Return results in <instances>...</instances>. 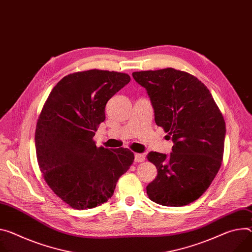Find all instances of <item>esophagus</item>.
Returning <instances> with one entry per match:
<instances>
[{
    "label": "esophagus",
    "instance_id": "34e87169",
    "mask_svg": "<svg viewBox=\"0 0 252 252\" xmlns=\"http://www.w3.org/2000/svg\"><path fill=\"white\" fill-rule=\"evenodd\" d=\"M145 154H134V162L135 163H140L145 161Z\"/></svg>",
    "mask_w": 252,
    "mask_h": 252
}]
</instances>
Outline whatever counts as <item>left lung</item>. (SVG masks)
Instances as JSON below:
<instances>
[{"mask_svg":"<svg viewBox=\"0 0 252 252\" xmlns=\"http://www.w3.org/2000/svg\"><path fill=\"white\" fill-rule=\"evenodd\" d=\"M146 88L157 126L174 146L167 156L157 152L148 159L158 170L147 186L149 198L159 205H188L209 188L223 158L225 122L209 89L197 77L166 68L132 73Z\"/></svg>","mask_w":252,"mask_h":252,"instance_id":"8db88e82","label":"left lung"}]
</instances>
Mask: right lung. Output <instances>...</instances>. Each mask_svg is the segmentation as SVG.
I'll return each mask as SVG.
<instances>
[{"instance_id": "obj_1", "label": "right lung", "mask_w": 252, "mask_h": 252, "mask_svg": "<svg viewBox=\"0 0 252 252\" xmlns=\"http://www.w3.org/2000/svg\"><path fill=\"white\" fill-rule=\"evenodd\" d=\"M129 81L126 73L106 70L69 74L43 106L35 132L38 165L51 190L74 209L105 203L133 163L128 149L109 151L94 141L106 102Z\"/></svg>"}]
</instances>
